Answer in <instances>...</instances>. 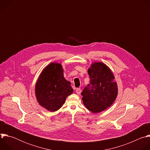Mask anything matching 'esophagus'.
<instances>
[{
    "label": "esophagus",
    "mask_w": 150,
    "mask_h": 150,
    "mask_svg": "<svg viewBox=\"0 0 150 150\" xmlns=\"http://www.w3.org/2000/svg\"><path fill=\"white\" fill-rule=\"evenodd\" d=\"M81 89H80V88H78L76 89V93L78 94H81Z\"/></svg>",
    "instance_id": "esophagus-1"
}]
</instances>
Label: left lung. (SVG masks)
I'll list each match as a JSON object with an SVG mask.
<instances>
[{"instance_id":"obj_1","label":"left lung","mask_w":150,"mask_h":150,"mask_svg":"<svg viewBox=\"0 0 150 150\" xmlns=\"http://www.w3.org/2000/svg\"><path fill=\"white\" fill-rule=\"evenodd\" d=\"M88 74L90 82L81 93L82 100L90 111L99 113L110 107L115 100L117 83L110 69L101 62L92 64Z\"/></svg>"}]
</instances>
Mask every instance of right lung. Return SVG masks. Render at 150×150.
Listing matches in <instances>:
<instances>
[{
  "label": "right lung",
  "instance_id": "1",
  "mask_svg": "<svg viewBox=\"0 0 150 150\" xmlns=\"http://www.w3.org/2000/svg\"><path fill=\"white\" fill-rule=\"evenodd\" d=\"M60 64L50 63L42 71L35 85L39 104L50 112L59 110L74 90L63 76Z\"/></svg>",
  "mask_w": 150,
  "mask_h": 150
}]
</instances>
